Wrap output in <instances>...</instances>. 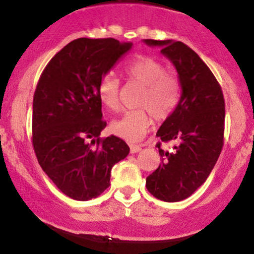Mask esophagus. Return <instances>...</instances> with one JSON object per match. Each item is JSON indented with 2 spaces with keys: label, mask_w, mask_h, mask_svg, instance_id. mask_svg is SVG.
I'll use <instances>...</instances> for the list:
<instances>
[{
  "label": "esophagus",
  "mask_w": 254,
  "mask_h": 254,
  "mask_svg": "<svg viewBox=\"0 0 254 254\" xmlns=\"http://www.w3.org/2000/svg\"><path fill=\"white\" fill-rule=\"evenodd\" d=\"M140 150H141V146H140V145H130V152H131V154H136Z\"/></svg>",
  "instance_id": "esophagus-1"
}]
</instances>
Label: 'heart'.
<instances>
[{
	"label": "heart",
	"instance_id": "1",
	"mask_svg": "<svg viewBox=\"0 0 254 254\" xmlns=\"http://www.w3.org/2000/svg\"><path fill=\"white\" fill-rule=\"evenodd\" d=\"M130 82L142 85L136 100L137 109L125 112L110 124V131L117 136L135 142L146 135L151 125V115L164 120L174 112L180 98V84L176 77L166 73L161 62L147 56H137L125 65ZM120 83L117 77L107 74L98 85V97L109 110L119 109Z\"/></svg>",
	"mask_w": 254,
	"mask_h": 254
}]
</instances>
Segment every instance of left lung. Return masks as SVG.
Returning <instances> with one entry per match:
<instances>
[{
  "instance_id": "obj_1",
  "label": "left lung",
  "mask_w": 254,
  "mask_h": 254,
  "mask_svg": "<svg viewBox=\"0 0 254 254\" xmlns=\"http://www.w3.org/2000/svg\"><path fill=\"white\" fill-rule=\"evenodd\" d=\"M160 47L179 74L181 97L156 136L176 141L171 151L159 147L160 166L146 177V189L166 202H177L192 195L207 180L223 146L225 99L217 79L196 52L172 39H144Z\"/></svg>"
}]
</instances>
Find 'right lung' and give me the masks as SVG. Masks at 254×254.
<instances>
[{
  "instance_id": "1",
  "label": "right lung",
  "mask_w": 254,
  "mask_h": 254,
  "mask_svg": "<svg viewBox=\"0 0 254 254\" xmlns=\"http://www.w3.org/2000/svg\"><path fill=\"white\" fill-rule=\"evenodd\" d=\"M131 47L114 38L74 39L49 61L38 80L32 114L34 152L42 170L73 200L104 192L112 167L130 151L120 137H99L107 122L98 85Z\"/></svg>"
}]
</instances>
